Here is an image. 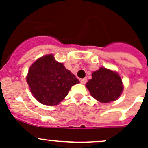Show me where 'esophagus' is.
<instances>
[{
  "instance_id": "obj_1",
  "label": "esophagus",
  "mask_w": 148,
  "mask_h": 148,
  "mask_svg": "<svg viewBox=\"0 0 148 148\" xmlns=\"http://www.w3.org/2000/svg\"><path fill=\"white\" fill-rule=\"evenodd\" d=\"M86 82H87V79H86V78H83V79L80 80V83H81L82 84H85Z\"/></svg>"
}]
</instances>
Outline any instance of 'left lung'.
<instances>
[{
  "label": "left lung",
  "mask_w": 148,
  "mask_h": 148,
  "mask_svg": "<svg viewBox=\"0 0 148 148\" xmlns=\"http://www.w3.org/2000/svg\"><path fill=\"white\" fill-rule=\"evenodd\" d=\"M86 85L94 99L101 103L115 101L123 92L122 80L116 72L105 68H99L92 74Z\"/></svg>",
  "instance_id": "1"
}]
</instances>
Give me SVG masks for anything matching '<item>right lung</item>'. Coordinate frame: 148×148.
Returning <instances> with one entry per match:
<instances>
[{
    "mask_svg": "<svg viewBox=\"0 0 148 148\" xmlns=\"http://www.w3.org/2000/svg\"><path fill=\"white\" fill-rule=\"evenodd\" d=\"M27 83L34 97L43 105H56L80 81L53 55L40 58L30 67Z\"/></svg>",
    "mask_w": 148,
    "mask_h": 148,
    "instance_id": "obj_1",
    "label": "right lung"
}]
</instances>
